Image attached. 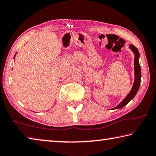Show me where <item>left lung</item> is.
<instances>
[{
	"label": "left lung",
	"mask_w": 156,
	"mask_h": 156,
	"mask_svg": "<svg viewBox=\"0 0 156 156\" xmlns=\"http://www.w3.org/2000/svg\"><path fill=\"white\" fill-rule=\"evenodd\" d=\"M129 48L131 49V51L133 52L134 55H135V58H134V73H135V80H134V83L132 87L131 90L129 92V94L126 96L124 100H122L120 103L113 108V109H120L125 107V105H127L131 100L133 98L134 96L138 92L140 85V80H141V69L139 63V58H140V54L138 49L133 45V44H130L129 46Z\"/></svg>",
	"instance_id": "left-lung-1"
}]
</instances>
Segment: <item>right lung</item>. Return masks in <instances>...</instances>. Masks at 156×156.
Segmentation results:
<instances>
[{
    "mask_svg": "<svg viewBox=\"0 0 156 156\" xmlns=\"http://www.w3.org/2000/svg\"><path fill=\"white\" fill-rule=\"evenodd\" d=\"M16 54H15V56H16ZM14 58H15V56H14Z\"/></svg>",
    "mask_w": 156,
    "mask_h": 156,
    "instance_id": "obj_1",
    "label": "right lung"
}]
</instances>
